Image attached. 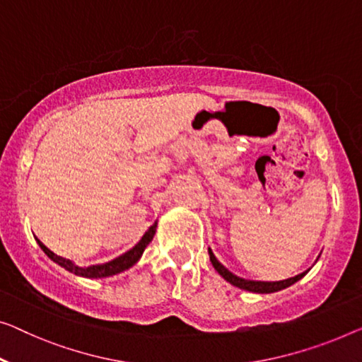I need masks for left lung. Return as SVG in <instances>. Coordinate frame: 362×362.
Returning a JSON list of instances; mask_svg holds the SVG:
<instances>
[{
  "mask_svg": "<svg viewBox=\"0 0 362 362\" xmlns=\"http://www.w3.org/2000/svg\"><path fill=\"white\" fill-rule=\"evenodd\" d=\"M208 253H209V260H211L214 269L226 279V281L230 283L233 286H237V288H240V289L250 291V293H260V294L276 293V291H281L284 288H288V286L294 284L296 281H299V279L304 278L307 272H309V269H307V272L298 274V276L283 279V281H252V279H244V278L237 276V274H234V273H230L229 269L223 265V263L218 262V258L214 257L211 249H208Z\"/></svg>",
  "mask_w": 362,
  "mask_h": 362,
  "instance_id": "left-lung-1",
  "label": "left lung"
}]
</instances>
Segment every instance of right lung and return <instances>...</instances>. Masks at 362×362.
Returning a JSON list of instances; mask_svg holds the SVG:
<instances>
[{
  "label": "right lung",
  "mask_w": 362,
  "mask_h": 362,
  "mask_svg": "<svg viewBox=\"0 0 362 362\" xmlns=\"http://www.w3.org/2000/svg\"><path fill=\"white\" fill-rule=\"evenodd\" d=\"M156 228H158V223H154L153 226H151V228L141 237V240H139L132 250L123 253V255L115 258V260L102 263V265H90V267H86V268L74 265V263L71 260H68V258H63L60 255H57V253H53L50 249H48V247L43 245L39 239H37V242H39L40 249L47 253L48 258H52L53 262L58 263V265L63 267L64 269H68V272H71V273L78 274V276H83V278H107V276H112V274L122 273V272H125V269L132 268L134 263H136L139 258H141L144 249H146L149 242L153 240V237L156 234Z\"/></svg>",
  "instance_id": "add662e5"
}]
</instances>
